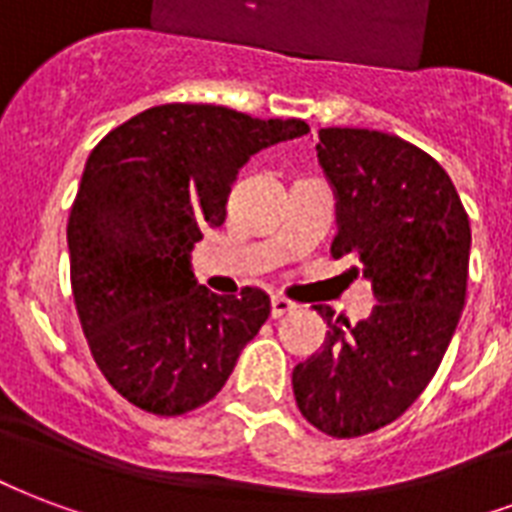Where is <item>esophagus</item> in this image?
Here are the masks:
<instances>
[{"mask_svg":"<svg viewBox=\"0 0 512 512\" xmlns=\"http://www.w3.org/2000/svg\"><path fill=\"white\" fill-rule=\"evenodd\" d=\"M294 310H297V305H294L291 299L272 297V318H280V315L294 313Z\"/></svg>","mask_w":512,"mask_h":512,"instance_id":"34e87169","label":"esophagus"}]
</instances>
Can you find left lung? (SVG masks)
Instances as JSON below:
<instances>
[{
    "instance_id": "obj_1",
    "label": "left lung",
    "mask_w": 512,
    "mask_h": 512,
    "mask_svg": "<svg viewBox=\"0 0 512 512\" xmlns=\"http://www.w3.org/2000/svg\"><path fill=\"white\" fill-rule=\"evenodd\" d=\"M318 164L337 199L332 256L359 259L378 305L345 324L332 307L324 351L294 367L302 416L332 437L397 421L429 386L467 297L470 218L448 172L397 134L321 129Z\"/></svg>"
}]
</instances>
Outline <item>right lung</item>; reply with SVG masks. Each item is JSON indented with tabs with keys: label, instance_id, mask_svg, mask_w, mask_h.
<instances>
[{
	"label": "right lung",
	"instance_id": "add662e5",
	"mask_svg": "<svg viewBox=\"0 0 512 512\" xmlns=\"http://www.w3.org/2000/svg\"><path fill=\"white\" fill-rule=\"evenodd\" d=\"M310 132L299 118L159 105L96 145L69 210L72 297L96 367L140 410L183 416L224 388L270 297L199 286L191 251L221 226L253 153Z\"/></svg>",
	"mask_w": 512,
	"mask_h": 512
}]
</instances>
